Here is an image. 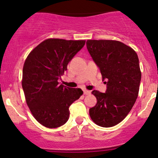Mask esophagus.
<instances>
[{"instance_id":"34e87169","label":"esophagus","mask_w":158,"mask_h":158,"mask_svg":"<svg viewBox=\"0 0 158 158\" xmlns=\"http://www.w3.org/2000/svg\"><path fill=\"white\" fill-rule=\"evenodd\" d=\"M83 93H84L85 95H88V94H91V91L90 90H83Z\"/></svg>"}]
</instances>
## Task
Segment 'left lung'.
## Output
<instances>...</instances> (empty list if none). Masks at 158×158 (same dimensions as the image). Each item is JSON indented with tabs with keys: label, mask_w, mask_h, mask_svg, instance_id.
I'll use <instances>...</instances> for the list:
<instances>
[{
	"label": "left lung",
	"mask_w": 158,
	"mask_h": 158,
	"mask_svg": "<svg viewBox=\"0 0 158 158\" xmlns=\"http://www.w3.org/2000/svg\"><path fill=\"white\" fill-rule=\"evenodd\" d=\"M86 45L107 84L105 93L92 91L97 103L90 108V117L99 126H114L126 118L138 96L141 81L138 56L118 41L88 40Z\"/></svg>",
	"instance_id": "1"
}]
</instances>
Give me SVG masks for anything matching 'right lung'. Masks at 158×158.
<instances>
[{
	"instance_id": "right-lung-1",
	"label": "right lung",
	"mask_w": 158,
	"mask_h": 158,
	"mask_svg": "<svg viewBox=\"0 0 158 158\" xmlns=\"http://www.w3.org/2000/svg\"><path fill=\"white\" fill-rule=\"evenodd\" d=\"M85 44V40L49 39L34 48L25 61L22 88L27 104L36 120L47 128L65 124L70 105L82 95L80 88L60 85L59 79Z\"/></svg>"
}]
</instances>
